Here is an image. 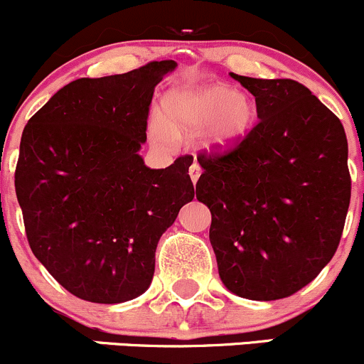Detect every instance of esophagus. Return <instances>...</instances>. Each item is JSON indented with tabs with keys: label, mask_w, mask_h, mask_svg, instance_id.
Returning <instances> with one entry per match:
<instances>
[{
	"label": "esophagus",
	"mask_w": 364,
	"mask_h": 364,
	"mask_svg": "<svg viewBox=\"0 0 364 364\" xmlns=\"http://www.w3.org/2000/svg\"><path fill=\"white\" fill-rule=\"evenodd\" d=\"M189 175H191V181H193V183H196L199 175H201V166H199L198 163H193L189 168Z\"/></svg>",
	"instance_id": "esophagus-1"
}]
</instances>
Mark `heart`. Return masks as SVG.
<instances>
[{
    "mask_svg": "<svg viewBox=\"0 0 364 364\" xmlns=\"http://www.w3.org/2000/svg\"><path fill=\"white\" fill-rule=\"evenodd\" d=\"M166 119L151 121V134L159 142H170L171 134L196 132L208 127L210 147H230L248 134L255 121V107L246 95L222 85L182 90L166 97Z\"/></svg>",
    "mask_w": 364,
    "mask_h": 364,
    "instance_id": "b5f03b06",
    "label": "heart"
}]
</instances>
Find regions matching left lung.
I'll use <instances>...</instances> for the list:
<instances>
[{
	"instance_id": "1",
	"label": "left lung",
	"mask_w": 364,
	"mask_h": 364,
	"mask_svg": "<svg viewBox=\"0 0 364 364\" xmlns=\"http://www.w3.org/2000/svg\"><path fill=\"white\" fill-rule=\"evenodd\" d=\"M259 121L228 149L199 152L196 198L212 212L222 283L250 300L287 299L337 252L350 201L342 123L295 80L232 74Z\"/></svg>"
}]
</instances>
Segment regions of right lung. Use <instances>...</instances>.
<instances>
[{
  "label": "right lung",
  "instance_id": "obj_1",
  "mask_svg": "<svg viewBox=\"0 0 364 364\" xmlns=\"http://www.w3.org/2000/svg\"><path fill=\"white\" fill-rule=\"evenodd\" d=\"M175 65L73 81L22 132L15 193L27 241L77 299L119 304L146 291L159 237L193 201V156L161 170L139 156L154 87Z\"/></svg>",
  "mask_w": 364,
  "mask_h": 364
}]
</instances>
